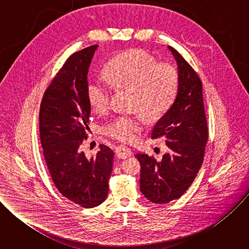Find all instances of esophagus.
Returning a JSON list of instances; mask_svg holds the SVG:
<instances>
[{
	"mask_svg": "<svg viewBox=\"0 0 249 249\" xmlns=\"http://www.w3.org/2000/svg\"><path fill=\"white\" fill-rule=\"evenodd\" d=\"M115 154L119 159H127L132 156V151L129 147H127L125 145H120L116 148Z\"/></svg>",
	"mask_w": 249,
	"mask_h": 249,
	"instance_id": "esophagus-1",
	"label": "esophagus"
}]
</instances>
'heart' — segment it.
<instances>
[{
    "label": "heart",
    "instance_id": "1",
    "mask_svg": "<svg viewBox=\"0 0 249 249\" xmlns=\"http://www.w3.org/2000/svg\"><path fill=\"white\" fill-rule=\"evenodd\" d=\"M104 76L112 86L133 90L132 107L140 108L149 117L164 114L173 104L179 87L178 72L168 63L158 60L143 49H131L114 56L104 69ZM90 107L97 113L108 110L111 89L107 83L91 80L87 86ZM146 120L138 111L116 116L103 127L104 133L121 142H134L143 130Z\"/></svg>",
    "mask_w": 249,
    "mask_h": 249
}]
</instances>
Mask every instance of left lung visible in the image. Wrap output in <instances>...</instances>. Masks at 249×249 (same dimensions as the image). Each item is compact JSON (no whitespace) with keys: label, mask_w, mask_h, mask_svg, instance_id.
Returning a JSON list of instances; mask_svg holds the SVG:
<instances>
[{"label":"left lung","mask_w":249,"mask_h":249,"mask_svg":"<svg viewBox=\"0 0 249 249\" xmlns=\"http://www.w3.org/2000/svg\"><path fill=\"white\" fill-rule=\"evenodd\" d=\"M178 68L179 87L170 108L157 122L152 139L163 138L169 151L157 160L137 154L141 164L140 188L153 203L166 204L191 186L204 160L209 137L202 82L187 61L168 46Z\"/></svg>","instance_id":"1"}]
</instances>
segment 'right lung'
<instances>
[{"instance_id":"right-lung-1","label":"right lung","mask_w":249,"mask_h":249,"mask_svg":"<svg viewBox=\"0 0 249 249\" xmlns=\"http://www.w3.org/2000/svg\"><path fill=\"white\" fill-rule=\"evenodd\" d=\"M98 45L71 55L45 90L39 110V133L44 159L58 191L84 208L101 204L108 194L114 154L104 145L88 159L81 152L90 105L88 72Z\"/></svg>"}]
</instances>
